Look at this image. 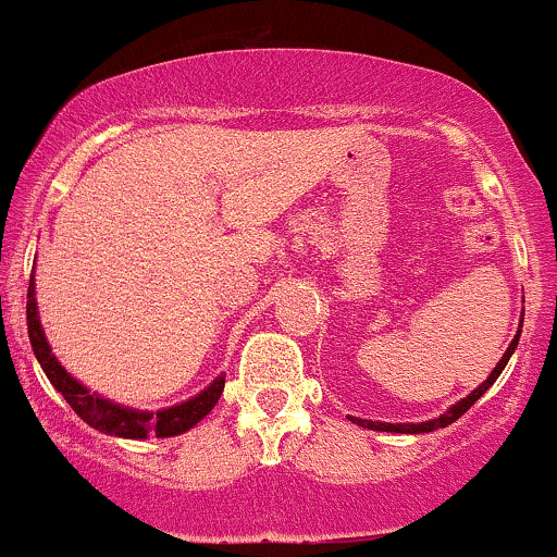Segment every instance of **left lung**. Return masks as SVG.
<instances>
[{"instance_id":"1","label":"left lung","mask_w":557,"mask_h":557,"mask_svg":"<svg viewBox=\"0 0 557 557\" xmlns=\"http://www.w3.org/2000/svg\"><path fill=\"white\" fill-rule=\"evenodd\" d=\"M521 323H524V315H521ZM519 336H521V331H516V336H513V342H511V346H508L506 349V355H503V359L498 362V368H495L493 372H490V377L485 383L480 385V388H474L472 394H469L467 398H461L459 404H454V407H450L446 414L443 417H437V420H430V422H420V424H388V422H370V420H357V417H349L351 422H357L359 428H368V430H381V433H409V435H417V433H433V430H437V428H448L450 422H456L459 420V417L463 414V411H469L476 404V398H480L482 394H485V391L490 388V385H493L495 381H498V375L503 372V368H506L508 364V359H511V355H513V349H516V344H519Z\"/></svg>"}]
</instances>
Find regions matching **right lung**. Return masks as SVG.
<instances>
[{"label":"right lung","mask_w":557,"mask_h":557,"mask_svg":"<svg viewBox=\"0 0 557 557\" xmlns=\"http://www.w3.org/2000/svg\"><path fill=\"white\" fill-rule=\"evenodd\" d=\"M33 278L28 284V302H25V315H28V336L33 355H36L38 362L49 377L51 385L64 396V401L70 404L72 411L81 417L83 422H88L90 428L101 430L107 435L116 437H172L185 433V430L195 428L202 417L208 414L219 401L221 391H224V377H215V381L202 391L200 396L189 398V401L180 404V407L163 409L150 414V411H135L116 407V404L107 401V398L90 394L85 385H81L75 377H70V372L57 362L54 355H51L49 344H46V336L41 331V320H38L36 299H33Z\"/></svg>","instance_id":"right-lung-1"}]
</instances>
